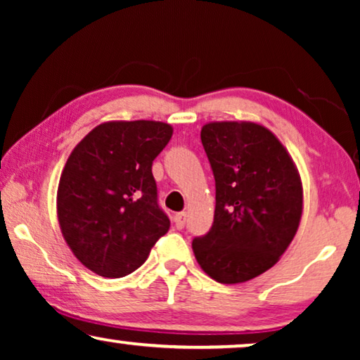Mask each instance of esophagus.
Returning <instances> with one entry per match:
<instances>
[{
	"label": "esophagus",
	"instance_id": "obj_1",
	"mask_svg": "<svg viewBox=\"0 0 360 360\" xmlns=\"http://www.w3.org/2000/svg\"><path fill=\"white\" fill-rule=\"evenodd\" d=\"M174 221H175L176 228H179V229L184 228L185 223H186V213H185V211H180V213H176Z\"/></svg>",
	"mask_w": 360,
	"mask_h": 360
}]
</instances>
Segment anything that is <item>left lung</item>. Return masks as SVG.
<instances>
[{"label": "left lung", "instance_id": "8db88e82", "mask_svg": "<svg viewBox=\"0 0 360 360\" xmlns=\"http://www.w3.org/2000/svg\"><path fill=\"white\" fill-rule=\"evenodd\" d=\"M214 175L211 229L191 243L200 267L219 283H243L277 264L297 234L303 190L292 157L255 122L201 129Z\"/></svg>", "mask_w": 360, "mask_h": 360}]
</instances>
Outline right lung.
I'll return each mask as SVG.
<instances>
[{
  "mask_svg": "<svg viewBox=\"0 0 360 360\" xmlns=\"http://www.w3.org/2000/svg\"><path fill=\"white\" fill-rule=\"evenodd\" d=\"M172 132L157 121L103 122L68 157L58 181V223L72 252L91 272L126 277L169 231L152 162Z\"/></svg>",
  "mask_w": 360,
  "mask_h": 360,
  "instance_id": "right-lung-1",
  "label": "right lung"
}]
</instances>
